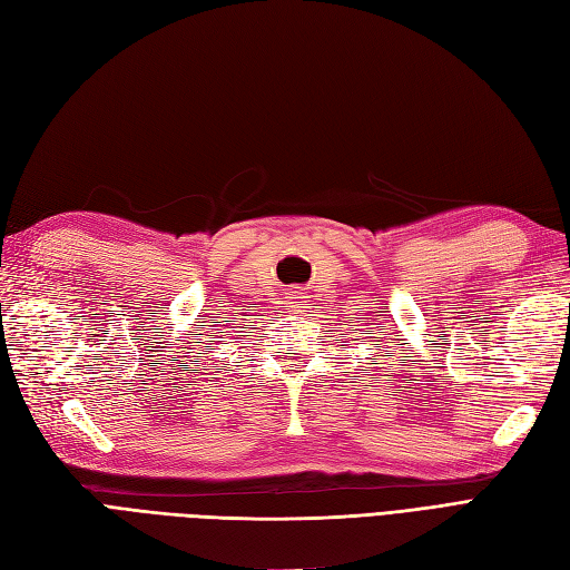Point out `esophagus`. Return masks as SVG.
I'll return each mask as SVG.
<instances>
[{
    "mask_svg": "<svg viewBox=\"0 0 570 570\" xmlns=\"http://www.w3.org/2000/svg\"><path fill=\"white\" fill-rule=\"evenodd\" d=\"M285 304H287V309L289 312H302V293H297V289H295V293H289L287 297H285Z\"/></svg>",
    "mask_w": 570,
    "mask_h": 570,
    "instance_id": "obj_1",
    "label": "esophagus"
}]
</instances>
